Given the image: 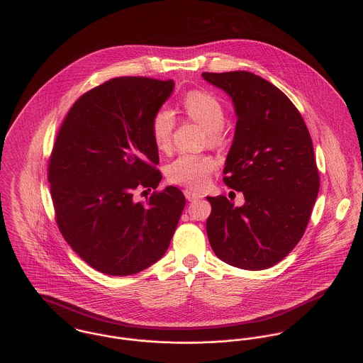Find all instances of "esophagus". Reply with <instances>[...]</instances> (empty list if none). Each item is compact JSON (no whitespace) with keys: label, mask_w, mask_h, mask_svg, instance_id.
Segmentation results:
<instances>
[{"label":"esophagus","mask_w":363,"mask_h":363,"mask_svg":"<svg viewBox=\"0 0 363 363\" xmlns=\"http://www.w3.org/2000/svg\"><path fill=\"white\" fill-rule=\"evenodd\" d=\"M184 196H186V198H187L190 202L197 201V199H201V198H202L201 194H198L196 191H191V190H184Z\"/></svg>","instance_id":"obj_1"}]
</instances>
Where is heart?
Wrapping results in <instances>:
<instances>
[{
  "label": "heart",
  "mask_w": 363,
  "mask_h": 363,
  "mask_svg": "<svg viewBox=\"0 0 363 363\" xmlns=\"http://www.w3.org/2000/svg\"><path fill=\"white\" fill-rule=\"evenodd\" d=\"M182 104L187 118L205 128V143L212 148H222L228 141L226 109L222 101L206 90H191ZM150 130L155 147L162 152L170 151L176 130L174 112L169 106H160L151 118ZM215 169L216 162L209 155L183 154L166 166V177L173 184L198 190L208 183Z\"/></svg>",
  "instance_id": "1"
}]
</instances>
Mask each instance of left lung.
<instances>
[{
	"mask_svg": "<svg viewBox=\"0 0 363 363\" xmlns=\"http://www.w3.org/2000/svg\"><path fill=\"white\" fill-rule=\"evenodd\" d=\"M202 76L234 102L237 125L223 182L245 199L234 208L223 196L206 197L211 247L231 266L267 269L297 245L319 193L311 134L297 106L261 76L244 70Z\"/></svg>",
	"mask_w": 363,
	"mask_h": 363,
	"instance_id": "1",
	"label": "left lung"
}]
</instances>
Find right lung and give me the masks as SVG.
Listing matches in <instances>:
<instances>
[{
	"mask_svg": "<svg viewBox=\"0 0 363 363\" xmlns=\"http://www.w3.org/2000/svg\"><path fill=\"white\" fill-rule=\"evenodd\" d=\"M173 80L125 76L106 80L72 105L48 161L57 226L72 250L109 276H130L158 259L186 205L173 186L137 202L162 176L150 123Z\"/></svg>",
	"mask_w": 363,
	"mask_h": 363,
	"instance_id": "1",
	"label": "right lung"
}]
</instances>
